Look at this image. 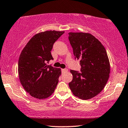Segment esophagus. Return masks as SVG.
<instances>
[{"label":"esophagus","instance_id":"34e87169","mask_svg":"<svg viewBox=\"0 0 128 128\" xmlns=\"http://www.w3.org/2000/svg\"><path fill=\"white\" fill-rule=\"evenodd\" d=\"M68 71V70L67 69H66V68H64V69H61V71H62V72H66V71Z\"/></svg>","mask_w":128,"mask_h":128}]
</instances>
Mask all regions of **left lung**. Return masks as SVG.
I'll list each match as a JSON object with an SVG mask.
<instances>
[{"mask_svg":"<svg viewBox=\"0 0 128 128\" xmlns=\"http://www.w3.org/2000/svg\"><path fill=\"white\" fill-rule=\"evenodd\" d=\"M68 39L75 58L80 60L81 72L71 70L69 86L75 96L89 100L100 93L108 81L110 64L105 47L90 33H70Z\"/></svg>","mask_w":128,"mask_h":128,"instance_id":"8db88e82","label":"left lung"}]
</instances>
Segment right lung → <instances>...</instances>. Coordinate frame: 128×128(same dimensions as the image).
I'll return each instance as SVG.
<instances>
[{
  "instance_id": "1",
  "label": "right lung",
  "mask_w": 128,
  "mask_h": 128,
  "mask_svg": "<svg viewBox=\"0 0 128 128\" xmlns=\"http://www.w3.org/2000/svg\"><path fill=\"white\" fill-rule=\"evenodd\" d=\"M64 32L46 31L34 36L20 54L18 72L24 89L36 98L42 100L54 92L61 74L60 68L47 66L53 60V44Z\"/></svg>"
}]
</instances>
